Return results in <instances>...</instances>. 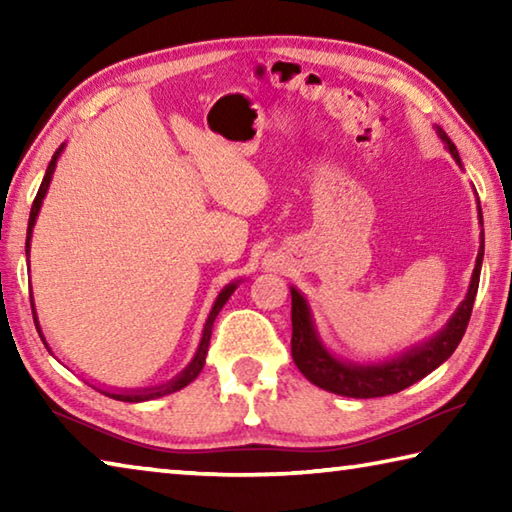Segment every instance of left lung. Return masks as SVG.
<instances>
[{
	"label": "left lung",
	"instance_id": "left-lung-1",
	"mask_svg": "<svg viewBox=\"0 0 512 512\" xmlns=\"http://www.w3.org/2000/svg\"><path fill=\"white\" fill-rule=\"evenodd\" d=\"M440 140L447 144L452 158L461 164L454 142L449 140L443 128H438ZM463 167V164H461ZM479 221L483 225L481 207H479ZM481 262H483V232H481V248L476 255V266L472 273L470 289H467L465 300L458 305L456 314L449 318V323L433 336V339L424 341L415 348L406 350L404 354L388 361L379 363H359L341 361L329 352L320 336L316 332L314 318L305 296L298 289L291 287V357L296 361L298 370L305 375L311 384H316L323 391L343 395V397H359V400H368V397H384L400 393L409 388L415 381L427 377L431 370H436L440 363L452 357V352L461 343L467 323H470L472 307L476 291H479V277H481Z\"/></svg>",
	"mask_w": 512,
	"mask_h": 512
}]
</instances>
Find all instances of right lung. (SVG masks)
I'll return each instance as SVG.
<instances>
[{
  "mask_svg": "<svg viewBox=\"0 0 512 512\" xmlns=\"http://www.w3.org/2000/svg\"><path fill=\"white\" fill-rule=\"evenodd\" d=\"M60 151H63V146H60V149L54 153V158H51L49 167H47V173H45V178H42V185H40L38 194H36V201H33V205H31L29 228H27V255H29V248H31L33 225H36L38 212H40V205H42V198H45L47 189H49V183H51V176H54L56 160H58ZM235 289H237V282L228 284V287H223V291L219 293V298L214 300V307H212V311H210V316H207V320H205L203 336H201V345H198V350H196V354H194L192 363H189V366H187L183 372H180V375H178L176 379H171L169 384H162V386H155V388H142V391H117V393H112V391H101V388H99V391H101L103 395L112 397V400H119V402H146V400H155V397H162V395L176 393V391H180V388H185L187 384H192V381L198 377V372H201V370H203V366H205V354H207V345H210V336H212L214 318L219 316V311L223 309V305H225V302H228V298L232 296V293H235ZM31 309H33V323H36V329H38L40 339H42V343L47 345V341H45V334H42L40 323H38L36 307H33V298H31ZM47 350H49V345H47Z\"/></svg>",
  "mask_w": 512,
  "mask_h": 512,
  "instance_id": "right-lung-1",
  "label": "right lung"
}]
</instances>
